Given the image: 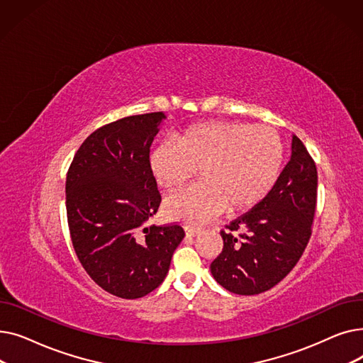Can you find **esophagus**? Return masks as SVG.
Returning a JSON list of instances; mask_svg holds the SVG:
<instances>
[{
  "mask_svg": "<svg viewBox=\"0 0 363 363\" xmlns=\"http://www.w3.org/2000/svg\"><path fill=\"white\" fill-rule=\"evenodd\" d=\"M200 230H196V228L193 226H185V233H186V237H194Z\"/></svg>",
  "mask_w": 363,
  "mask_h": 363,
  "instance_id": "esophagus-1",
  "label": "esophagus"
}]
</instances>
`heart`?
<instances>
[{
    "label": "heart",
    "instance_id": "1",
    "mask_svg": "<svg viewBox=\"0 0 363 363\" xmlns=\"http://www.w3.org/2000/svg\"><path fill=\"white\" fill-rule=\"evenodd\" d=\"M284 159L279 133L266 125L199 122L151 151L150 172L166 191H178L199 169L203 182L169 197V219L200 223L215 215L245 212L274 188Z\"/></svg>",
    "mask_w": 363,
    "mask_h": 363
}]
</instances>
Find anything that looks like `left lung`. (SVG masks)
Here are the masks:
<instances>
[{"label": "left lung", "instance_id": "obj_1", "mask_svg": "<svg viewBox=\"0 0 363 363\" xmlns=\"http://www.w3.org/2000/svg\"><path fill=\"white\" fill-rule=\"evenodd\" d=\"M318 170L308 148L293 137L291 159L271 193L238 216L226 231L222 253L212 262L213 278L228 291L255 296L287 277L312 235Z\"/></svg>", "mask_w": 363, "mask_h": 363}]
</instances>
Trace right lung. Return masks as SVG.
Instances as JSON below:
<instances>
[{
	"label": "right lung",
	"mask_w": 363,
	"mask_h": 363,
	"mask_svg": "<svg viewBox=\"0 0 363 363\" xmlns=\"http://www.w3.org/2000/svg\"><path fill=\"white\" fill-rule=\"evenodd\" d=\"M162 111L107 123L82 143L66 177V212L76 256L92 281L121 298H140L166 278L185 237L179 223L145 222L162 196L150 147Z\"/></svg>",
	"instance_id": "obj_1"
}]
</instances>
